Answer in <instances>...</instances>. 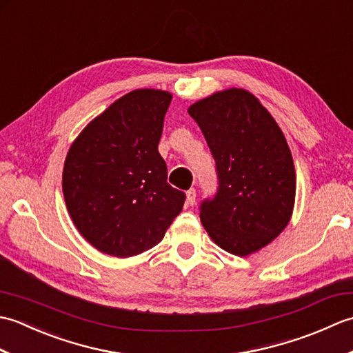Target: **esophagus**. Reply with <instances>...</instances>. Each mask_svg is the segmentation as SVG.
<instances>
[{
    "mask_svg": "<svg viewBox=\"0 0 353 353\" xmlns=\"http://www.w3.org/2000/svg\"><path fill=\"white\" fill-rule=\"evenodd\" d=\"M196 197H197V192L194 188H191L190 191H186V203H188L190 206L196 205Z\"/></svg>",
    "mask_w": 353,
    "mask_h": 353,
    "instance_id": "1",
    "label": "esophagus"
}]
</instances>
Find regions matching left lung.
Masks as SVG:
<instances>
[{
    "label": "left lung",
    "mask_w": 353,
    "mask_h": 353,
    "mask_svg": "<svg viewBox=\"0 0 353 353\" xmlns=\"http://www.w3.org/2000/svg\"><path fill=\"white\" fill-rule=\"evenodd\" d=\"M215 161L219 188L200 203V220L223 250L245 256L287 226L296 171L282 130L258 99L228 89L188 109Z\"/></svg>",
    "instance_id": "left-lung-1"
}]
</instances>
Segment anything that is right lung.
<instances>
[{"label":"right lung","mask_w":353,"mask_h":353,"mask_svg":"<svg viewBox=\"0 0 353 353\" xmlns=\"http://www.w3.org/2000/svg\"><path fill=\"white\" fill-rule=\"evenodd\" d=\"M170 103L165 91L129 92L86 125L66 156V208L103 253L127 258L152 249L182 211L185 192L167 182L157 152Z\"/></svg>","instance_id":"add662e5"}]
</instances>
